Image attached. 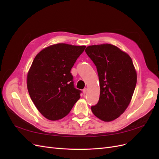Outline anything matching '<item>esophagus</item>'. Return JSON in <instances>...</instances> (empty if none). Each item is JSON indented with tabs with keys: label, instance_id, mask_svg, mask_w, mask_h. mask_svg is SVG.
<instances>
[{
	"label": "esophagus",
	"instance_id": "esophagus-1",
	"mask_svg": "<svg viewBox=\"0 0 159 159\" xmlns=\"http://www.w3.org/2000/svg\"><path fill=\"white\" fill-rule=\"evenodd\" d=\"M86 93H87V88H84L83 89V93L84 94H85Z\"/></svg>",
	"mask_w": 159,
	"mask_h": 159
}]
</instances>
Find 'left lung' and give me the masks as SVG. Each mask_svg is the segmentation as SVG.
<instances>
[{
	"label": "left lung",
	"mask_w": 159,
	"mask_h": 159,
	"mask_svg": "<svg viewBox=\"0 0 159 159\" xmlns=\"http://www.w3.org/2000/svg\"><path fill=\"white\" fill-rule=\"evenodd\" d=\"M85 52L98 70L100 95L91 106L96 117L103 121L118 118L131 102L137 84V72L127 53L109 44L93 45Z\"/></svg>",
	"instance_id": "1"
}]
</instances>
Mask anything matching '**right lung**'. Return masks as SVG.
<instances>
[{
	"instance_id": "add662e5",
	"label": "right lung",
	"mask_w": 159,
	"mask_h": 159,
	"mask_svg": "<svg viewBox=\"0 0 159 159\" xmlns=\"http://www.w3.org/2000/svg\"><path fill=\"white\" fill-rule=\"evenodd\" d=\"M85 46L56 44L35 57L27 75L30 98L40 113L51 121L66 116L80 98L74 87L71 69Z\"/></svg>"
}]
</instances>
